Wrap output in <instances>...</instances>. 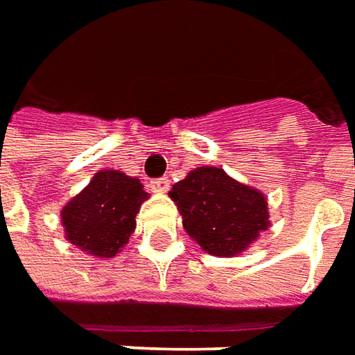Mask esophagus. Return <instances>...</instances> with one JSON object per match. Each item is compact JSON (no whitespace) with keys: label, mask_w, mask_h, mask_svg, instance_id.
I'll return each mask as SVG.
<instances>
[{"label":"esophagus","mask_w":355,"mask_h":355,"mask_svg":"<svg viewBox=\"0 0 355 355\" xmlns=\"http://www.w3.org/2000/svg\"><path fill=\"white\" fill-rule=\"evenodd\" d=\"M168 187H170V180H168V178H158V180H152V182H150V189H152L154 193H166Z\"/></svg>","instance_id":"esophagus-1"}]
</instances>
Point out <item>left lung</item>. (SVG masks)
I'll return each mask as SVG.
<instances>
[{"label":"left lung","mask_w":355,"mask_h":355,"mask_svg":"<svg viewBox=\"0 0 355 355\" xmlns=\"http://www.w3.org/2000/svg\"><path fill=\"white\" fill-rule=\"evenodd\" d=\"M170 197L185 232L211 256H239L270 227L266 195L223 168H195L173 185Z\"/></svg>","instance_id":"1"}]
</instances>
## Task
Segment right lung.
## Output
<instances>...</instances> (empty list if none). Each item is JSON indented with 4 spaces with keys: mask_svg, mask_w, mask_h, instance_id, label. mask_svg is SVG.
I'll list each match as a JSON object with an SVG mask.
<instances>
[{
    "mask_svg": "<svg viewBox=\"0 0 355 355\" xmlns=\"http://www.w3.org/2000/svg\"><path fill=\"white\" fill-rule=\"evenodd\" d=\"M144 185L119 170H101L60 211L66 240L97 258H113L137 228Z\"/></svg>",
    "mask_w": 355,
    "mask_h": 355,
    "instance_id": "1",
    "label": "right lung"
}]
</instances>
